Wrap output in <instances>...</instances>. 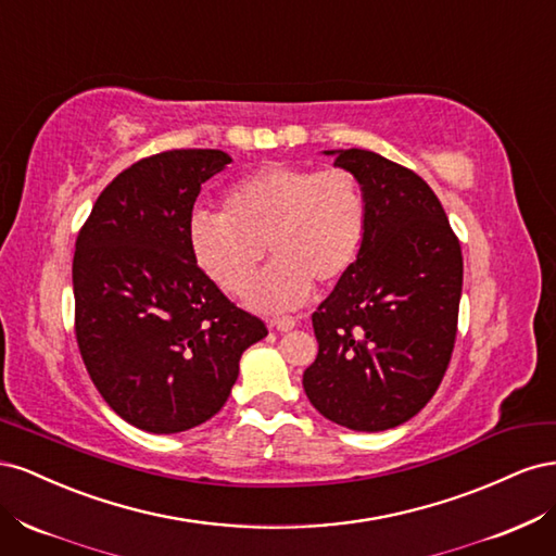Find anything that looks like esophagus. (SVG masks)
I'll use <instances>...</instances> for the list:
<instances>
[{
  "label": "esophagus",
  "mask_w": 556,
  "mask_h": 556,
  "mask_svg": "<svg viewBox=\"0 0 556 556\" xmlns=\"http://www.w3.org/2000/svg\"><path fill=\"white\" fill-rule=\"evenodd\" d=\"M294 325H296V319L294 317H290V315H282V317H271L268 319V327H274L276 331H290V329H294Z\"/></svg>",
  "instance_id": "obj_1"
}]
</instances>
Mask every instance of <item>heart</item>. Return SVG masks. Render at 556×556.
Returning <instances> with one entry per match:
<instances>
[{
  "instance_id": "obj_1",
  "label": "heart",
  "mask_w": 556,
  "mask_h": 556,
  "mask_svg": "<svg viewBox=\"0 0 556 556\" xmlns=\"http://www.w3.org/2000/svg\"><path fill=\"white\" fill-rule=\"evenodd\" d=\"M364 237L362 182L341 166H264L229 185L223 211L194 208L188 220L194 264L227 294L248 290L268 248L274 262L248 292L257 311L296 308L313 282H339L355 266Z\"/></svg>"
}]
</instances>
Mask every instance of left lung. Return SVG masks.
<instances>
[{"mask_svg":"<svg viewBox=\"0 0 556 556\" xmlns=\"http://www.w3.org/2000/svg\"><path fill=\"white\" fill-rule=\"evenodd\" d=\"M357 176L366 237L355 266L313 313L317 357L304 390L331 422L384 431L439 390L457 339L464 260L439 197L371 150H325Z\"/></svg>","mask_w":556,"mask_h":556,"instance_id":"left-lung-1","label":"left lung"}]
</instances>
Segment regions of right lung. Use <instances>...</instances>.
<instances>
[{
	"mask_svg": "<svg viewBox=\"0 0 556 556\" xmlns=\"http://www.w3.org/2000/svg\"><path fill=\"white\" fill-rule=\"evenodd\" d=\"M231 157L166 150L117 174L74 252L76 341L88 374L125 422L178 433L225 406L243 352L268 333L194 264L188 220L201 185Z\"/></svg>",
	"mask_w": 556,
	"mask_h": 556,
	"instance_id": "add662e5",
	"label": "right lung"
}]
</instances>
